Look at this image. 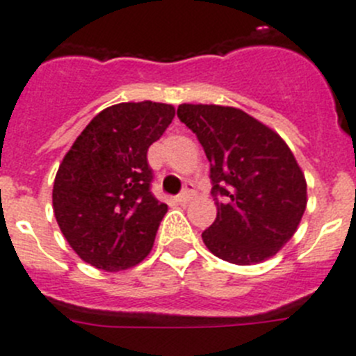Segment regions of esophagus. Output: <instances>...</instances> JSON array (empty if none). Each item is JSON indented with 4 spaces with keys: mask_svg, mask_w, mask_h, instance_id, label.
Masks as SVG:
<instances>
[{
    "mask_svg": "<svg viewBox=\"0 0 356 356\" xmlns=\"http://www.w3.org/2000/svg\"><path fill=\"white\" fill-rule=\"evenodd\" d=\"M193 197H195L193 186H186L184 191H182V193L177 197V202H181V204H188V202H190Z\"/></svg>",
    "mask_w": 356,
    "mask_h": 356,
    "instance_id": "esophagus-1",
    "label": "esophagus"
}]
</instances>
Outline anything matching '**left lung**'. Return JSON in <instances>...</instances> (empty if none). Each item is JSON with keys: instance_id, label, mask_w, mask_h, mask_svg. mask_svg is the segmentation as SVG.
<instances>
[{"instance_id": "1", "label": "left lung", "mask_w": 356, "mask_h": 356, "mask_svg": "<svg viewBox=\"0 0 356 356\" xmlns=\"http://www.w3.org/2000/svg\"><path fill=\"white\" fill-rule=\"evenodd\" d=\"M211 163L216 220L202 239L211 254L239 266L273 257L296 232L307 181L287 143L239 108L181 104Z\"/></svg>"}]
</instances>
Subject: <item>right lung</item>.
I'll list each match as a JSON object with an SVG mask.
<instances>
[{
  "mask_svg": "<svg viewBox=\"0 0 356 356\" xmlns=\"http://www.w3.org/2000/svg\"><path fill=\"white\" fill-rule=\"evenodd\" d=\"M174 117L165 102L113 104L92 118L60 163L54 218L88 264L120 271L150 254L168 206L150 193L147 150Z\"/></svg>",
  "mask_w": 356,
  "mask_h": 356,
  "instance_id": "right-lung-1",
  "label": "right lung"
}]
</instances>
